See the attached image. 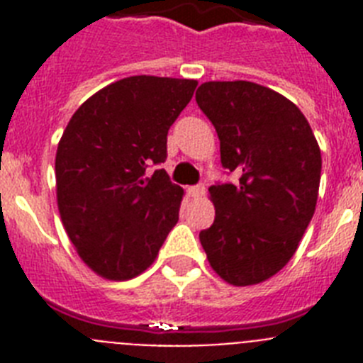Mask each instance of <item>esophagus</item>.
<instances>
[{
    "instance_id": "1",
    "label": "esophagus",
    "mask_w": 363,
    "mask_h": 363,
    "mask_svg": "<svg viewBox=\"0 0 363 363\" xmlns=\"http://www.w3.org/2000/svg\"><path fill=\"white\" fill-rule=\"evenodd\" d=\"M187 192L191 194L192 198H198V196H201V194H203L205 187H203V185H192V187L187 189Z\"/></svg>"
}]
</instances>
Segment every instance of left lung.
I'll return each instance as SVG.
<instances>
[{
    "label": "left lung",
    "mask_w": 363,
    "mask_h": 363,
    "mask_svg": "<svg viewBox=\"0 0 363 363\" xmlns=\"http://www.w3.org/2000/svg\"><path fill=\"white\" fill-rule=\"evenodd\" d=\"M196 104L220 138L221 167L238 174L209 187L216 216L201 247L225 281L259 284L293 258L313 218L320 147L300 108L258 83H201Z\"/></svg>",
    "instance_id": "1"
}]
</instances>
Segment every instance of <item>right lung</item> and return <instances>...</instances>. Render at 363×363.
I'll use <instances>...</instances> for the list:
<instances>
[{"label": "right lung", "mask_w": 363, "mask_h": 363, "mask_svg": "<svg viewBox=\"0 0 363 363\" xmlns=\"http://www.w3.org/2000/svg\"><path fill=\"white\" fill-rule=\"evenodd\" d=\"M194 79L130 76L74 112L56 152L57 207L79 258L99 277L130 280L176 225L184 189L163 169L167 134Z\"/></svg>", "instance_id": "add662e5"}]
</instances>
